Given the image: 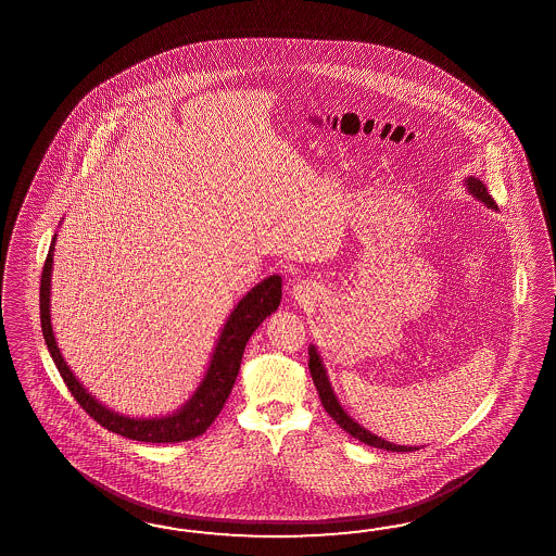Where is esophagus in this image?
<instances>
[{"mask_svg": "<svg viewBox=\"0 0 556 556\" xmlns=\"http://www.w3.org/2000/svg\"><path fill=\"white\" fill-rule=\"evenodd\" d=\"M291 293H293V298L298 300V302H307V300H312L316 293H314V287L309 286V283H298V286H293L291 289Z\"/></svg>", "mask_w": 556, "mask_h": 556, "instance_id": "esophagus-1", "label": "esophagus"}]
</instances>
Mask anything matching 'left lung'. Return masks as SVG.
<instances>
[{
    "instance_id": "1",
    "label": "left lung",
    "mask_w": 556,
    "mask_h": 556,
    "mask_svg": "<svg viewBox=\"0 0 556 556\" xmlns=\"http://www.w3.org/2000/svg\"><path fill=\"white\" fill-rule=\"evenodd\" d=\"M465 187H467V191L471 193L472 198H477L479 202L485 203L488 207L497 210V205L493 202V198L489 195L488 187L483 186V181H479V179H475V177H467V179H465ZM307 365H309V372H312L314 386H316L318 393H320L324 409L330 414V418L337 421L342 430H346L351 437L361 440V442H365V444H369V446H375V448H383V451H391V453H412V451H418L416 446L393 444V442H388V440H383L381 437L370 434L369 430H365L358 421H354L353 418L344 412V407L338 402L334 389H332L330 381H328V375H326V367H324V363H321L320 353H318V349H316L314 344L309 346V363H307Z\"/></svg>"
}]
</instances>
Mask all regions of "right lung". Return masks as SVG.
I'll return each mask as SVG.
<instances>
[{"mask_svg":"<svg viewBox=\"0 0 556 556\" xmlns=\"http://www.w3.org/2000/svg\"><path fill=\"white\" fill-rule=\"evenodd\" d=\"M52 238L51 249L47 254L42 277H40V324H42V337L49 346L52 361L61 372L65 386L71 395L77 400V404L110 432H116L119 437L140 440V442H184L203 434L210 424L216 420L222 407L226 404L230 391L235 388L236 375L242 363L244 346L254 330L261 326V321L270 316L279 303H281V277L270 275L258 286H254L240 302L236 303L232 314L222 328L218 344L212 354L210 367L205 370L200 388L189 397L181 409L175 414H168L163 418H128L119 416L116 412L101 405L87 389L77 381L73 370L68 369L65 358L56 346V340L52 334L51 324V270H52Z\"/></svg>","mask_w":556,"mask_h":556,"instance_id":"1","label":"right lung"}]
</instances>
